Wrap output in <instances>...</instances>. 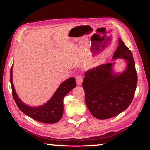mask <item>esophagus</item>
<instances>
[{
	"instance_id": "obj_1",
	"label": "esophagus",
	"mask_w": 150,
	"mask_h": 150,
	"mask_svg": "<svg viewBox=\"0 0 150 150\" xmlns=\"http://www.w3.org/2000/svg\"><path fill=\"white\" fill-rule=\"evenodd\" d=\"M75 80H76V82H77V85H79V86L81 85V84H82L83 81L82 76H81V75H78L76 76V77H75Z\"/></svg>"
}]
</instances>
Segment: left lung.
<instances>
[{
	"label": "left lung",
	"instance_id": "left-lung-1",
	"mask_svg": "<svg viewBox=\"0 0 150 150\" xmlns=\"http://www.w3.org/2000/svg\"><path fill=\"white\" fill-rule=\"evenodd\" d=\"M122 59L126 67L121 73L114 72L115 59ZM112 63L102 64L84 74L83 87L90 112L98 119L113 117L131 103L137 83V73L131 52L119 38V46Z\"/></svg>",
	"mask_w": 150,
	"mask_h": 150
}]
</instances>
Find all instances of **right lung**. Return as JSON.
Instances as JSON below:
<instances>
[{
    "label": "right lung",
    "mask_w": 150,
    "mask_h": 150,
    "mask_svg": "<svg viewBox=\"0 0 150 150\" xmlns=\"http://www.w3.org/2000/svg\"><path fill=\"white\" fill-rule=\"evenodd\" d=\"M12 70L13 64L10 70V83L13 98L18 108L29 117L43 123H56L60 120L64 113V98L77 85L75 78H69L62 83L53 96L45 104L39 106H29L21 101L16 93L12 81Z\"/></svg>",
    "instance_id": "obj_1"
}]
</instances>
